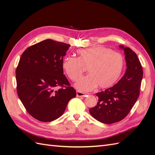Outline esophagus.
<instances>
[{
    "instance_id": "esophagus-1",
    "label": "esophagus",
    "mask_w": 155,
    "mask_h": 155,
    "mask_svg": "<svg viewBox=\"0 0 155 155\" xmlns=\"http://www.w3.org/2000/svg\"><path fill=\"white\" fill-rule=\"evenodd\" d=\"M88 94V93H85V92H83L81 91H77L76 92V95L78 97H85Z\"/></svg>"
}]
</instances>
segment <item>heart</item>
Segmentation results:
<instances>
[{
    "label": "heart",
    "mask_w": 155,
    "mask_h": 155,
    "mask_svg": "<svg viewBox=\"0 0 155 155\" xmlns=\"http://www.w3.org/2000/svg\"><path fill=\"white\" fill-rule=\"evenodd\" d=\"M78 57L67 56L62 62V68L73 81L81 76L87 68L89 74L75 84L81 92L91 91L96 87L108 88L118 80L122 73L125 61L121 54L101 46L78 50Z\"/></svg>",
    "instance_id": "1"
}]
</instances>
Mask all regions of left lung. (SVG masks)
I'll list each match as a JSON object with an SVG mask.
<instances>
[{"instance_id":"1","label":"left lung","mask_w":155,"mask_h":155,"mask_svg":"<svg viewBox=\"0 0 155 155\" xmlns=\"http://www.w3.org/2000/svg\"><path fill=\"white\" fill-rule=\"evenodd\" d=\"M125 55L127 69L124 76L116 85L97 92V105L89 109L93 118L105 124L118 122L132 109L140 95L143 78L142 64L130 48L120 45Z\"/></svg>"}]
</instances>
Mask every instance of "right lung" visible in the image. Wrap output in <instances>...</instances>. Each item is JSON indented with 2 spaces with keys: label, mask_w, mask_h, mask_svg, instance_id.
<instances>
[{
  "label": "right lung",
  "mask_w": 155,
  "mask_h": 155,
  "mask_svg": "<svg viewBox=\"0 0 155 155\" xmlns=\"http://www.w3.org/2000/svg\"><path fill=\"white\" fill-rule=\"evenodd\" d=\"M70 45L46 39L22 53L16 69L17 94L27 112L48 122L61 116L76 96L63 74L62 62Z\"/></svg>",
  "instance_id": "obj_1"
}]
</instances>
